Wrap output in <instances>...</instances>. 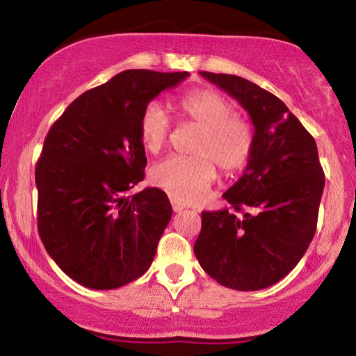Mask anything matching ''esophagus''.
Returning a JSON list of instances; mask_svg holds the SVG:
<instances>
[{
  "mask_svg": "<svg viewBox=\"0 0 356 356\" xmlns=\"http://www.w3.org/2000/svg\"><path fill=\"white\" fill-rule=\"evenodd\" d=\"M170 202H172V209H174V212H181V211L184 209V206H182V204L175 201V199H170Z\"/></svg>",
  "mask_w": 356,
  "mask_h": 356,
  "instance_id": "esophagus-1",
  "label": "esophagus"
}]
</instances>
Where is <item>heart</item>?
Segmentation results:
<instances>
[{
	"label": "heart",
	"instance_id": "obj_1",
	"mask_svg": "<svg viewBox=\"0 0 356 356\" xmlns=\"http://www.w3.org/2000/svg\"><path fill=\"white\" fill-rule=\"evenodd\" d=\"M181 110L189 120L202 127L192 145L194 155H172L150 170V181L177 202L201 201L218 177L244 169L254 149V129L246 118L236 115L232 104L216 90H195L181 100ZM169 113L159 102L142 110L138 134L149 154L157 155L170 137Z\"/></svg>",
	"mask_w": 356,
	"mask_h": 356
}]
</instances>
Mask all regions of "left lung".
Wrapping results in <instances>:
<instances>
[{"instance_id":"left-lung-1","label":"left lung","mask_w":356,"mask_h":356,"mask_svg":"<svg viewBox=\"0 0 356 356\" xmlns=\"http://www.w3.org/2000/svg\"><path fill=\"white\" fill-rule=\"evenodd\" d=\"M248 110L254 149L222 197L232 211H204L194 254L226 288L256 291L277 283L312 243L325 187L316 142L289 108L256 83L201 72Z\"/></svg>"}]
</instances>
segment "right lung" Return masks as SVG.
Instances as JSON below:
<instances>
[{
	"mask_svg": "<svg viewBox=\"0 0 356 356\" xmlns=\"http://www.w3.org/2000/svg\"><path fill=\"white\" fill-rule=\"evenodd\" d=\"M187 72L125 70L81 93L51 125L35 169L38 232L61 271L90 289H115L152 264L172 218L164 191L147 187L142 110Z\"/></svg>",
	"mask_w": 356,
	"mask_h": 356,
	"instance_id": "add662e5",
	"label": "right lung"
}]
</instances>
